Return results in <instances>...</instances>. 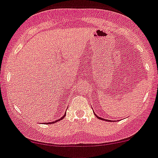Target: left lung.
<instances>
[{
	"mask_svg": "<svg viewBox=\"0 0 158 158\" xmlns=\"http://www.w3.org/2000/svg\"><path fill=\"white\" fill-rule=\"evenodd\" d=\"M94 115H95V116H96V117H98V119H103V120H107V119H103V118H101V117H98V116H97V115H96V114H94ZM113 121H114V120H113Z\"/></svg>",
	"mask_w": 158,
	"mask_h": 158,
	"instance_id": "8db88e82",
	"label": "left lung"
}]
</instances>
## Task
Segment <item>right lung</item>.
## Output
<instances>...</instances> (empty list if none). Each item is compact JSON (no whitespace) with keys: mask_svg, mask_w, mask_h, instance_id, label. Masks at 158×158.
I'll use <instances>...</instances> for the list:
<instances>
[{"mask_svg":"<svg viewBox=\"0 0 158 158\" xmlns=\"http://www.w3.org/2000/svg\"><path fill=\"white\" fill-rule=\"evenodd\" d=\"M66 113H65V114H64V116H63L62 117H60V118L59 119H57V120H55V121H53V122H50V123H47V124H51V123H57V121H60V120H61V119H63L64 118V117H65V116H66Z\"/></svg>","mask_w":158,"mask_h":158,"instance_id":"obj_1","label":"right lung"}]
</instances>
